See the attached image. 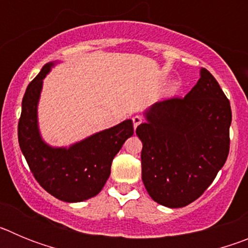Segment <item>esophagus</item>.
<instances>
[{
	"label": "esophagus",
	"instance_id": "esophagus-1",
	"mask_svg": "<svg viewBox=\"0 0 248 248\" xmlns=\"http://www.w3.org/2000/svg\"><path fill=\"white\" fill-rule=\"evenodd\" d=\"M143 123V118L140 117V115H135V117H133V124H134V129H137L138 126L140 125Z\"/></svg>",
	"mask_w": 248,
	"mask_h": 248
}]
</instances>
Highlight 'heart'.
<instances>
[{
    "label": "heart",
    "instance_id": "b5f03b06",
    "mask_svg": "<svg viewBox=\"0 0 248 248\" xmlns=\"http://www.w3.org/2000/svg\"><path fill=\"white\" fill-rule=\"evenodd\" d=\"M179 87H180V84L177 82H171L170 84H169L168 87V94L169 95H172V94H175L177 92V89H179Z\"/></svg>",
    "mask_w": 248,
    "mask_h": 248
}]
</instances>
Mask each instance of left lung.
I'll return each mask as SVG.
<instances>
[{"label":"left lung","mask_w":248,"mask_h":248,"mask_svg":"<svg viewBox=\"0 0 248 248\" xmlns=\"http://www.w3.org/2000/svg\"><path fill=\"white\" fill-rule=\"evenodd\" d=\"M137 128L143 143L141 179L155 202L177 209L199 199L226 163L230 102L217 80L201 68L184 98L157 102Z\"/></svg>","instance_id":"left-lung-1"}]
</instances>
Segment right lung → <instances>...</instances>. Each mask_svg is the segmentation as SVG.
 <instances>
[{"label":"right lung","mask_w":248,"mask_h":248,"mask_svg":"<svg viewBox=\"0 0 248 248\" xmlns=\"http://www.w3.org/2000/svg\"><path fill=\"white\" fill-rule=\"evenodd\" d=\"M54 64L47 63L26 89L18 143L31 171L46 191L65 202H80L99 194L110 175L114 156L134 134V128L128 119L69 148H53L45 143L39 133L37 108L43 79Z\"/></svg>","instance_id":"add662e5"}]
</instances>
